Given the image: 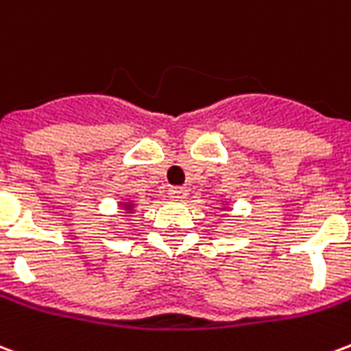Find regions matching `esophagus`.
Listing matches in <instances>:
<instances>
[{
    "label": "esophagus",
    "mask_w": 351,
    "mask_h": 351,
    "mask_svg": "<svg viewBox=\"0 0 351 351\" xmlns=\"http://www.w3.org/2000/svg\"><path fill=\"white\" fill-rule=\"evenodd\" d=\"M186 197H188V190H184V188H171L169 190L171 201H184Z\"/></svg>",
    "instance_id": "34e87169"
}]
</instances>
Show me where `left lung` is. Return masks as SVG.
I'll list each match as a JSON object with an SVG mask.
<instances>
[{
  "label": "left lung",
  "mask_w": 351,
  "mask_h": 351,
  "mask_svg": "<svg viewBox=\"0 0 351 351\" xmlns=\"http://www.w3.org/2000/svg\"><path fill=\"white\" fill-rule=\"evenodd\" d=\"M221 206H226V208H228V201H223V203H221Z\"/></svg>",
  "instance_id": "8db88e82"
}]
</instances>
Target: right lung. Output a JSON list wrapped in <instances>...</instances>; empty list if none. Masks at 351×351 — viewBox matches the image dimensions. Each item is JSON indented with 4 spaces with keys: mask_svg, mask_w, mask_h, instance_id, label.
<instances>
[{
    "mask_svg": "<svg viewBox=\"0 0 351 351\" xmlns=\"http://www.w3.org/2000/svg\"><path fill=\"white\" fill-rule=\"evenodd\" d=\"M120 206H122V210H125V214L135 213V201H133V199H122V201H120Z\"/></svg>",
    "mask_w": 351,
    "mask_h": 351,
    "instance_id": "right-lung-1",
    "label": "right lung"
}]
</instances>
